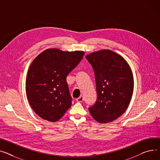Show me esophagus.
<instances>
[{
	"instance_id": "1",
	"label": "esophagus",
	"mask_w": 160,
	"mask_h": 160,
	"mask_svg": "<svg viewBox=\"0 0 160 160\" xmlns=\"http://www.w3.org/2000/svg\"><path fill=\"white\" fill-rule=\"evenodd\" d=\"M76 101H77L78 102H82V101H84V98H83V96H81L79 98H78L76 99Z\"/></svg>"
}]
</instances>
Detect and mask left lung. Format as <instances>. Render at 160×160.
Returning <instances> with one entry per match:
<instances>
[{"label":"left lung","mask_w":160,"mask_h":160,"mask_svg":"<svg viewBox=\"0 0 160 160\" xmlns=\"http://www.w3.org/2000/svg\"><path fill=\"white\" fill-rule=\"evenodd\" d=\"M86 59L94 71L98 94L90 113L99 123L113 121L124 113L132 98V71L121 55L109 50L90 53Z\"/></svg>","instance_id":"1"}]
</instances>
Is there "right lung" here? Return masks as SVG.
<instances>
[{"label": "right lung", "instance_id": "1", "mask_svg": "<svg viewBox=\"0 0 160 160\" xmlns=\"http://www.w3.org/2000/svg\"><path fill=\"white\" fill-rule=\"evenodd\" d=\"M82 51L47 49L32 62L26 81V92L33 111L42 119L59 120L72 105L67 77L82 59Z\"/></svg>", "mask_w": 160, "mask_h": 160}]
</instances>
